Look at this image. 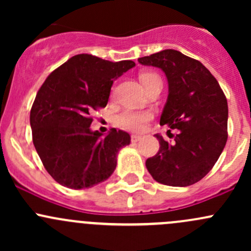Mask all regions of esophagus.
I'll return each instance as SVG.
<instances>
[{"label": "esophagus", "instance_id": "34e87169", "mask_svg": "<svg viewBox=\"0 0 251 251\" xmlns=\"http://www.w3.org/2000/svg\"><path fill=\"white\" fill-rule=\"evenodd\" d=\"M141 136H137V135H132L131 136V142H132V143H136V142H138V141H141Z\"/></svg>", "mask_w": 251, "mask_h": 251}]
</instances>
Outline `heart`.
I'll return each instance as SVG.
<instances>
[{"label":"heart","instance_id":"1","mask_svg":"<svg viewBox=\"0 0 251 251\" xmlns=\"http://www.w3.org/2000/svg\"><path fill=\"white\" fill-rule=\"evenodd\" d=\"M141 81L144 87L148 90L155 81L160 80V77L154 73H143L141 74ZM153 119V113L149 110H132L125 109L118 114L114 119L115 125L123 130L132 131V132H142L146 128L147 124Z\"/></svg>","mask_w":251,"mask_h":251}]
</instances>
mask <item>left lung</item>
<instances>
[{
	"mask_svg": "<svg viewBox=\"0 0 251 251\" xmlns=\"http://www.w3.org/2000/svg\"><path fill=\"white\" fill-rule=\"evenodd\" d=\"M143 65L160 68L169 82V96L160 118L174 142L155 135L160 148L146 161L159 183L187 187L206 176L227 142L228 105L214 75L199 60L175 50L138 58Z\"/></svg>",
	"mask_w": 251,
	"mask_h": 251,
	"instance_id": "8db88e82",
	"label": "left lung"
}]
</instances>
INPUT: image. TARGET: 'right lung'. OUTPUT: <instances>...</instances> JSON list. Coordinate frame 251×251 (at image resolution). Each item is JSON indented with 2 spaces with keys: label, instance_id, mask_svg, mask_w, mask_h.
Returning <instances> with one entry per match:
<instances>
[{
  "label": "right lung",
  "instance_id": "obj_1",
  "mask_svg": "<svg viewBox=\"0 0 251 251\" xmlns=\"http://www.w3.org/2000/svg\"><path fill=\"white\" fill-rule=\"evenodd\" d=\"M135 67L132 60L109 62L77 54L53 70L30 111L35 149L47 173L62 186L90 188L110 177L127 132L111 128L105 137L91 131L93 110L105 108L114 80Z\"/></svg>",
  "mask_w": 251,
  "mask_h": 251
}]
</instances>
